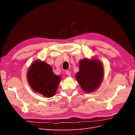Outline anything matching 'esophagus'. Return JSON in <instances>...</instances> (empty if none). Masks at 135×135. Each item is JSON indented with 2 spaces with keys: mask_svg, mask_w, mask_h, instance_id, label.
I'll list each match as a JSON object with an SVG mask.
<instances>
[{
  "mask_svg": "<svg viewBox=\"0 0 135 135\" xmlns=\"http://www.w3.org/2000/svg\"><path fill=\"white\" fill-rule=\"evenodd\" d=\"M66 74L68 76H70L71 75V72H70V71H66Z\"/></svg>",
  "mask_w": 135,
  "mask_h": 135,
  "instance_id": "34e87169",
  "label": "esophagus"
}]
</instances>
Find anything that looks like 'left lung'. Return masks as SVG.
<instances>
[{
    "label": "left lung",
    "instance_id": "left-lung-1",
    "mask_svg": "<svg viewBox=\"0 0 135 135\" xmlns=\"http://www.w3.org/2000/svg\"><path fill=\"white\" fill-rule=\"evenodd\" d=\"M104 74L103 64L99 60L84 59L79 61V71L75 76L83 90L90 93L100 86Z\"/></svg>",
    "mask_w": 135,
    "mask_h": 135
}]
</instances>
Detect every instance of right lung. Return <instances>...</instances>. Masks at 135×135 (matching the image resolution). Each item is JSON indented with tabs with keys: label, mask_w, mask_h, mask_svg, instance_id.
<instances>
[{
	"label": "right lung",
	"mask_w": 135,
	"mask_h": 135,
	"mask_svg": "<svg viewBox=\"0 0 135 135\" xmlns=\"http://www.w3.org/2000/svg\"><path fill=\"white\" fill-rule=\"evenodd\" d=\"M27 78L32 90L46 97L55 95L61 81V77L54 74L50 65L39 60L28 69Z\"/></svg>",
	"instance_id": "obj_1"
}]
</instances>
